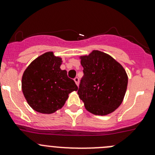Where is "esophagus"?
Masks as SVG:
<instances>
[{
	"label": "esophagus",
	"mask_w": 155,
	"mask_h": 155,
	"mask_svg": "<svg viewBox=\"0 0 155 155\" xmlns=\"http://www.w3.org/2000/svg\"><path fill=\"white\" fill-rule=\"evenodd\" d=\"M74 81H75V82H76V84L77 85H79V79L78 77H76L74 79Z\"/></svg>",
	"instance_id": "obj_1"
}]
</instances>
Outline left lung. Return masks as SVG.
<instances>
[{
	"mask_svg": "<svg viewBox=\"0 0 155 155\" xmlns=\"http://www.w3.org/2000/svg\"><path fill=\"white\" fill-rule=\"evenodd\" d=\"M83 76L78 94L85 109L92 114L106 115L122 103L128 78L123 67L113 58L94 50L81 57Z\"/></svg>",
	"mask_w": 155,
	"mask_h": 155,
	"instance_id": "obj_1",
	"label": "left lung"
}]
</instances>
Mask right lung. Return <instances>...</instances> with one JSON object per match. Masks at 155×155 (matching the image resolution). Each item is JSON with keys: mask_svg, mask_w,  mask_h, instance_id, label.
Returning <instances> with one entry per match:
<instances>
[{"mask_svg": "<svg viewBox=\"0 0 155 155\" xmlns=\"http://www.w3.org/2000/svg\"><path fill=\"white\" fill-rule=\"evenodd\" d=\"M61 58L48 51L39 56L25 70L21 79L24 96L37 112L51 114L63 107L68 94L78 87L61 70Z\"/></svg>", "mask_w": 155, "mask_h": 155, "instance_id": "right-lung-1", "label": "right lung"}]
</instances>
